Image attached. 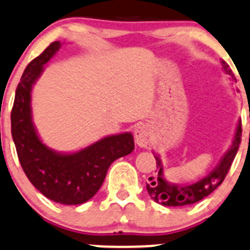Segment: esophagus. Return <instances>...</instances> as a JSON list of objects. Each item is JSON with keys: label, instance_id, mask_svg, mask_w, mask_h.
<instances>
[{"label": "esophagus", "instance_id": "1", "mask_svg": "<svg viewBox=\"0 0 250 250\" xmlns=\"http://www.w3.org/2000/svg\"><path fill=\"white\" fill-rule=\"evenodd\" d=\"M134 139L140 147H146L150 143L149 127L144 123L138 125L134 129Z\"/></svg>", "mask_w": 250, "mask_h": 250}]
</instances>
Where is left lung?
Masks as SVG:
<instances>
[{"mask_svg": "<svg viewBox=\"0 0 250 250\" xmlns=\"http://www.w3.org/2000/svg\"><path fill=\"white\" fill-rule=\"evenodd\" d=\"M222 67L225 72L234 79L233 73L229 69V64L221 61ZM242 140V122L239 121L237 125L236 134H234L233 142H232L231 147L226 152L220 164L217 165L216 168L208 174L207 177L202 178L195 183L189 184V186H177V184L168 183L166 179L162 177V162L157 155H155L156 159V174L154 177H150L149 182L146 184V189L150 197L159 204L165 205V207H183V205H190L194 203L200 202L211 194L217 187L224 182L227 172L229 171L232 162L236 157L237 151H238L239 144Z\"/></svg>", "mask_w": 250, "mask_h": 250, "instance_id": "left-lung-1", "label": "left lung"}]
</instances>
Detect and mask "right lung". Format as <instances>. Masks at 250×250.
Instances as JSON below:
<instances>
[{"label": "right lung", "mask_w": 250, "mask_h": 250, "mask_svg": "<svg viewBox=\"0 0 250 250\" xmlns=\"http://www.w3.org/2000/svg\"><path fill=\"white\" fill-rule=\"evenodd\" d=\"M60 47L55 41L26 66L12 108V137L21 168L36 189L60 204L78 205L96 194L115 160L134 150V139L130 133L111 135L73 154L56 152L41 142L31 121V88Z\"/></svg>", "instance_id": "right-lung-1"}]
</instances>
